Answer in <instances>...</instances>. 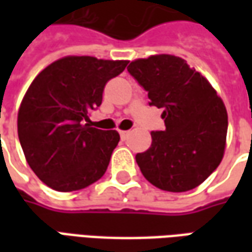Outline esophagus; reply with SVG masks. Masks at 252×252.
<instances>
[{
  "mask_svg": "<svg viewBox=\"0 0 252 252\" xmlns=\"http://www.w3.org/2000/svg\"><path fill=\"white\" fill-rule=\"evenodd\" d=\"M128 135H129V131H120V136L123 140H126V137H128Z\"/></svg>",
  "mask_w": 252,
  "mask_h": 252,
  "instance_id": "obj_1",
  "label": "esophagus"
}]
</instances>
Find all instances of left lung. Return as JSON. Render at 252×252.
Here are the masks:
<instances>
[{
    "label": "left lung",
    "mask_w": 252,
    "mask_h": 252,
    "mask_svg": "<svg viewBox=\"0 0 252 252\" xmlns=\"http://www.w3.org/2000/svg\"><path fill=\"white\" fill-rule=\"evenodd\" d=\"M128 71L163 108L164 131L151 132L147 151L136 155L144 178L166 191H188L217 169L227 144L222 99L201 72L169 54L135 59Z\"/></svg>",
    "instance_id": "8db88e82"
}]
</instances>
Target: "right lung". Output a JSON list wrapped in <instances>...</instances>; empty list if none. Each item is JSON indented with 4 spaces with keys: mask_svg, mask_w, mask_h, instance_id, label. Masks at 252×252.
Here are the masks:
<instances>
[{
    "mask_svg": "<svg viewBox=\"0 0 252 252\" xmlns=\"http://www.w3.org/2000/svg\"><path fill=\"white\" fill-rule=\"evenodd\" d=\"M126 64L71 55L48 64L30 85L17 115L20 144L31 169L51 189H85L105 174L120 135L85 121L102 102L106 82Z\"/></svg>",
    "mask_w": 252,
    "mask_h": 252,
    "instance_id": "1",
    "label": "right lung"
}]
</instances>
